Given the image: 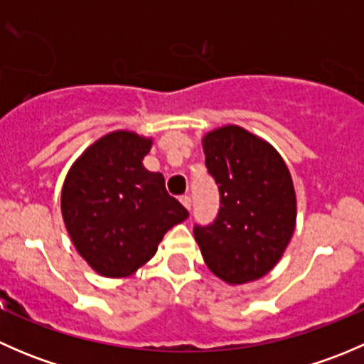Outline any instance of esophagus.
<instances>
[{"label":"esophagus","instance_id":"esophagus-1","mask_svg":"<svg viewBox=\"0 0 364 364\" xmlns=\"http://www.w3.org/2000/svg\"><path fill=\"white\" fill-rule=\"evenodd\" d=\"M179 200H181V204L185 205V208L190 211V208H192V199H190L188 196H185V197H181V199H179Z\"/></svg>","mask_w":364,"mask_h":364}]
</instances>
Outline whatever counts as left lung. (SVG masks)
<instances>
[{"mask_svg":"<svg viewBox=\"0 0 364 364\" xmlns=\"http://www.w3.org/2000/svg\"><path fill=\"white\" fill-rule=\"evenodd\" d=\"M204 153L220 192L216 218L193 225L204 262L227 284L257 280L273 269L294 232L291 172L267 142L232 124L209 132Z\"/></svg>","mask_w":364,"mask_h":364,"instance_id":"obj_1","label":"left lung"}]
</instances>
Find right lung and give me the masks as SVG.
<instances>
[{
    "label": "right lung",
    "instance_id": "obj_1",
    "mask_svg": "<svg viewBox=\"0 0 364 364\" xmlns=\"http://www.w3.org/2000/svg\"><path fill=\"white\" fill-rule=\"evenodd\" d=\"M151 141L112 132L84 151L70 168L61 211L77 252L97 273L128 277L148 262L171 227L188 211L165 188L160 172L142 159Z\"/></svg>",
    "mask_w": 364,
    "mask_h": 364
}]
</instances>
